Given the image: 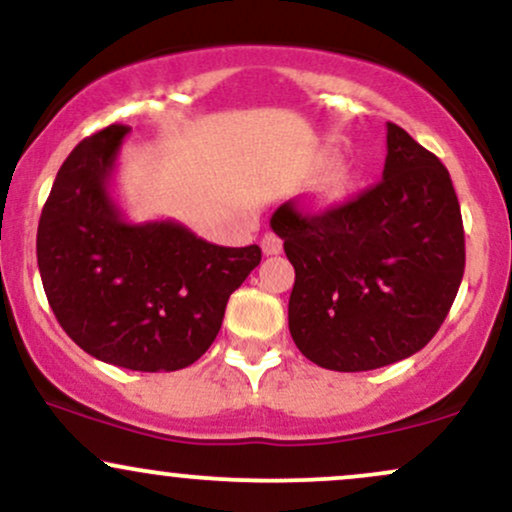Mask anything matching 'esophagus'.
Returning a JSON list of instances; mask_svg holds the SVG:
<instances>
[{
    "label": "esophagus",
    "mask_w": 512,
    "mask_h": 512,
    "mask_svg": "<svg viewBox=\"0 0 512 512\" xmlns=\"http://www.w3.org/2000/svg\"><path fill=\"white\" fill-rule=\"evenodd\" d=\"M281 250H284V243H281V238L274 236V233H264V236H262V252H264V255H279Z\"/></svg>",
    "instance_id": "esophagus-1"
}]
</instances>
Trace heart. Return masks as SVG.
Returning <instances> with one entry per match:
<instances>
[{
  "label": "heart",
  "instance_id": "1",
  "mask_svg": "<svg viewBox=\"0 0 512 512\" xmlns=\"http://www.w3.org/2000/svg\"><path fill=\"white\" fill-rule=\"evenodd\" d=\"M346 190H349V173L342 166L327 168L325 175L317 182V195L327 204L339 202L346 195Z\"/></svg>",
  "mask_w": 512,
  "mask_h": 512
}]
</instances>
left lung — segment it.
Listing matches in <instances>:
<instances>
[{"label": "left lung", "instance_id": "obj_1", "mask_svg": "<svg viewBox=\"0 0 512 512\" xmlns=\"http://www.w3.org/2000/svg\"><path fill=\"white\" fill-rule=\"evenodd\" d=\"M272 231L296 269L289 330L305 358L358 373L409 358L443 325L464 274V228L450 173L387 122L383 180L354 202Z\"/></svg>", "mask_w": 512, "mask_h": 512}]
</instances>
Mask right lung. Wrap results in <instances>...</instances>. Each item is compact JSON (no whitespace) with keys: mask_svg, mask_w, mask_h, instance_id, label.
Instances as JSON below:
<instances>
[{"mask_svg":"<svg viewBox=\"0 0 512 512\" xmlns=\"http://www.w3.org/2000/svg\"><path fill=\"white\" fill-rule=\"evenodd\" d=\"M132 129L110 125L62 163L38 223L52 313L86 354L144 373L192 366L221 330L231 293L262 260L178 221H127L113 175Z\"/></svg>","mask_w":512,"mask_h":512,"instance_id":"1","label":"right lung"}]
</instances>
